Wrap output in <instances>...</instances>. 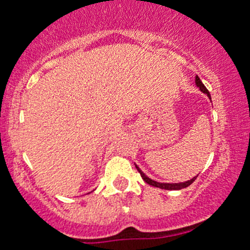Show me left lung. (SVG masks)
<instances>
[{
    "label": "left lung",
    "instance_id": "obj_1",
    "mask_svg": "<svg viewBox=\"0 0 250 250\" xmlns=\"http://www.w3.org/2000/svg\"><path fill=\"white\" fill-rule=\"evenodd\" d=\"M195 81H196V85H197L200 87V90H201L202 92L206 93L207 96H208L209 99H211V95H209L208 90H207L206 86H205L204 83H202V81L200 80L199 76H196V80ZM137 167V170H138V171H139V174H141L142 179H143V180L146 181V184H149V185L154 186V188H165V190H181V188H188V186H190L191 184H192L193 181L196 180V178H197V176H196V178H192V179H191V180L185 181V183H180V184H160V183H157V181L150 180V179H149V178H146V175H144L143 172H142L141 170H139L138 167Z\"/></svg>",
    "mask_w": 250,
    "mask_h": 250
}]
</instances>
